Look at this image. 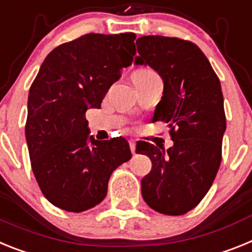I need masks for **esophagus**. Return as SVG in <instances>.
Instances as JSON below:
<instances>
[{
    "mask_svg": "<svg viewBox=\"0 0 252 252\" xmlns=\"http://www.w3.org/2000/svg\"><path fill=\"white\" fill-rule=\"evenodd\" d=\"M129 147H130V151H132V153L134 155L135 153V142L133 141V139H130V141H129Z\"/></svg>",
    "mask_w": 252,
    "mask_h": 252,
    "instance_id": "1",
    "label": "esophagus"
}]
</instances>
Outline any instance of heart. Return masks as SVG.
<instances>
[{
	"instance_id": "obj_1",
	"label": "heart",
	"mask_w": 252,
	"mask_h": 252,
	"mask_svg": "<svg viewBox=\"0 0 252 252\" xmlns=\"http://www.w3.org/2000/svg\"><path fill=\"white\" fill-rule=\"evenodd\" d=\"M151 74H156L153 71L147 68H142L138 69V71H135L134 74H133V77H141V76H151Z\"/></svg>"
}]
</instances>
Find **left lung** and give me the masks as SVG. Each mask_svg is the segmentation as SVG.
<instances>
[{"instance_id": "1", "label": "left lung", "mask_w": 252, "mask_h": 252, "mask_svg": "<svg viewBox=\"0 0 252 252\" xmlns=\"http://www.w3.org/2000/svg\"><path fill=\"white\" fill-rule=\"evenodd\" d=\"M135 43V64L150 65L163 81L152 122L168 123L174 141L167 151L137 143L135 152L152 162L141 181L142 196L153 211L181 216L204 198L222 161L226 115L220 78L191 41L148 35Z\"/></svg>"}]
</instances>
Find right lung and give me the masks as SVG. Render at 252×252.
<instances>
[{
    "mask_svg": "<svg viewBox=\"0 0 252 252\" xmlns=\"http://www.w3.org/2000/svg\"><path fill=\"white\" fill-rule=\"evenodd\" d=\"M133 32L90 34L54 48L28 99L26 143L41 192L56 207L80 213L104 200L110 175L132 157L126 139L89 135L87 109L101 101L134 56Z\"/></svg>",
    "mask_w": 252,
    "mask_h": 252,
    "instance_id": "add662e5",
    "label": "right lung"
}]
</instances>
